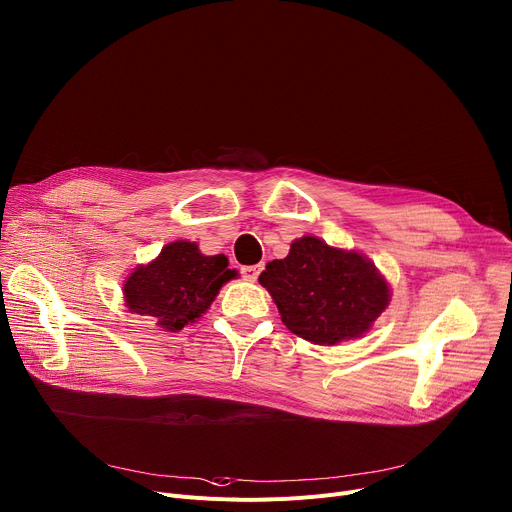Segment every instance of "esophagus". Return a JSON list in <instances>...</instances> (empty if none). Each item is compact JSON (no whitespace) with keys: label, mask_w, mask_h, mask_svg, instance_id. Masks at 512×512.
I'll use <instances>...</instances> for the list:
<instances>
[{"label":"esophagus","mask_w":512,"mask_h":512,"mask_svg":"<svg viewBox=\"0 0 512 512\" xmlns=\"http://www.w3.org/2000/svg\"><path fill=\"white\" fill-rule=\"evenodd\" d=\"M259 271H261V265H247V267L241 269V273H243L247 282H255L259 277Z\"/></svg>","instance_id":"1"}]
</instances>
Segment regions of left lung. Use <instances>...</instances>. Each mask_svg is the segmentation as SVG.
<instances>
[{
    "label": "left lung",
    "instance_id": "8db88e82",
    "mask_svg": "<svg viewBox=\"0 0 512 512\" xmlns=\"http://www.w3.org/2000/svg\"><path fill=\"white\" fill-rule=\"evenodd\" d=\"M286 327L314 343L337 345L365 335L390 302V286L365 255L302 237L259 275Z\"/></svg>",
    "mask_w": 512,
    "mask_h": 512
}]
</instances>
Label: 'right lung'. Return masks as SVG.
Here are the masks:
<instances>
[{
    "instance_id": "right-lung-1",
    "label": "right lung",
    "mask_w": 512,
    "mask_h": 512,
    "mask_svg": "<svg viewBox=\"0 0 512 512\" xmlns=\"http://www.w3.org/2000/svg\"><path fill=\"white\" fill-rule=\"evenodd\" d=\"M237 275L235 269H228L224 255L208 257L196 243L175 241L126 277L124 302L130 312L151 316L161 329L177 333L196 322L220 288Z\"/></svg>"
}]
</instances>
